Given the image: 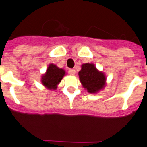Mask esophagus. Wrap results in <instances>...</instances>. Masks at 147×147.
<instances>
[{"label": "esophagus", "instance_id": "1", "mask_svg": "<svg viewBox=\"0 0 147 147\" xmlns=\"http://www.w3.org/2000/svg\"><path fill=\"white\" fill-rule=\"evenodd\" d=\"M68 72L70 75H74L76 74V71H75L74 69H68Z\"/></svg>", "mask_w": 147, "mask_h": 147}]
</instances>
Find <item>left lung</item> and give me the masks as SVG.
Here are the masks:
<instances>
[{"label":"left lung","instance_id":"obj_1","mask_svg":"<svg viewBox=\"0 0 147 147\" xmlns=\"http://www.w3.org/2000/svg\"><path fill=\"white\" fill-rule=\"evenodd\" d=\"M78 74L81 84L89 93L97 92L105 86L106 77L102 73L97 70L94 64H83Z\"/></svg>","mask_w":147,"mask_h":147}]
</instances>
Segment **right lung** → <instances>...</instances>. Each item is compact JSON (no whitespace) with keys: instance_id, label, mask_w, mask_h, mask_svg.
I'll list each match as a JSON object with an SVG mask.
<instances>
[{"instance_id":"obj_1","label":"right lung","mask_w":147,"mask_h":147,"mask_svg":"<svg viewBox=\"0 0 147 147\" xmlns=\"http://www.w3.org/2000/svg\"><path fill=\"white\" fill-rule=\"evenodd\" d=\"M65 75V70L60 69L54 64H50L47 69V72L43 75L41 78V82L43 85L49 89H55L57 84L62 80L63 77Z\"/></svg>"}]
</instances>
